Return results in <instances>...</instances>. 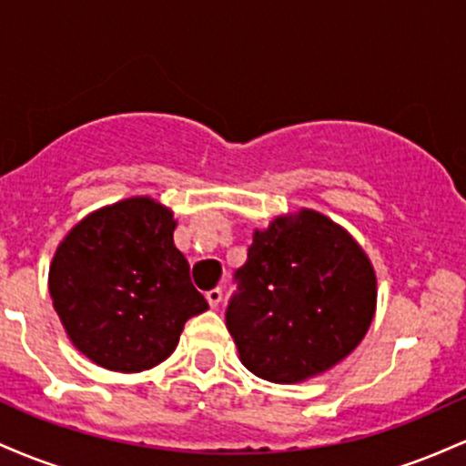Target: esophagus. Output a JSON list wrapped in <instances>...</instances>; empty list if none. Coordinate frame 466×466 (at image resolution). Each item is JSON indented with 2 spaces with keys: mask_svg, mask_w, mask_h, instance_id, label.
<instances>
[{
  "mask_svg": "<svg viewBox=\"0 0 466 466\" xmlns=\"http://www.w3.org/2000/svg\"><path fill=\"white\" fill-rule=\"evenodd\" d=\"M221 298H223V291H221V289H210V291H208L206 293V300H208V304H210V307L212 309H215V307H218V302H221Z\"/></svg>",
  "mask_w": 466,
  "mask_h": 466,
  "instance_id": "esophagus-1",
  "label": "esophagus"
}]
</instances>
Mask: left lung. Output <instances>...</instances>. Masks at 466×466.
I'll return each instance as SVG.
<instances>
[{
	"instance_id": "obj_1",
	"label": "left lung",
	"mask_w": 466,
	"mask_h": 466,
	"mask_svg": "<svg viewBox=\"0 0 466 466\" xmlns=\"http://www.w3.org/2000/svg\"><path fill=\"white\" fill-rule=\"evenodd\" d=\"M226 324L256 377L300 383L349 357L370 329L377 276L344 228L302 208L256 229Z\"/></svg>"
}]
</instances>
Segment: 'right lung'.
I'll list each match as a JSON object with an SVG mask.
<instances>
[{
	"mask_svg": "<svg viewBox=\"0 0 466 466\" xmlns=\"http://www.w3.org/2000/svg\"><path fill=\"white\" fill-rule=\"evenodd\" d=\"M177 221L151 197L100 208L76 223L50 265V296L72 344L116 372H142L177 349L208 309L175 248Z\"/></svg>",
	"mask_w": 466,
	"mask_h": 466,
	"instance_id": "right-lung-1",
	"label": "right lung"
}]
</instances>
